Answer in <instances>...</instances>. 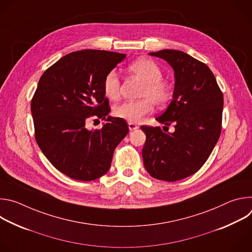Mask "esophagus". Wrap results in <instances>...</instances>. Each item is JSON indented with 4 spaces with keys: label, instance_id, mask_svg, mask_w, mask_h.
<instances>
[{
    "label": "esophagus",
    "instance_id": "esophagus-1",
    "mask_svg": "<svg viewBox=\"0 0 252 252\" xmlns=\"http://www.w3.org/2000/svg\"><path fill=\"white\" fill-rule=\"evenodd\" d=\"M128 128H129V130H134V129L138 128V126L133 123H128Z\"/></svg>",
    "mask_w": 252,
    "mask_h": 252
}]
</instances>
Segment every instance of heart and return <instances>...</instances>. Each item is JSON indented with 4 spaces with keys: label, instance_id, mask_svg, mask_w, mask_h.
Wrapping results in <instances>:
<instances>
[{
    "label": "heart",
    "instance_id": "obj_1",
    "mask_svg": "<svg viewBox=\"0 0 252 252\" xmlns=\"http://www.w3.org/2000/svg\"><path fill=\"white\" fill-rule=\"evenodd\" d=\"M127 69L135 78L143 82L137 100L125 101L117 105L114 114L117 118L128 123H139L151 114L155 104L165 105L171 97V90L167 83L162 81V70L157 63L148 58H139L128 64ZM121 83L116 71L111 70L103 79L102 90L105 96L111 100H118L121 92Z\"/></svg>",
    "mask_w": 252,
    "mask_h": 252
}]
</instances>
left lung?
<instances>
[{
    "label": "left lung",
    "mask_w": 252,
    "mask_h": 252,
    "mask_svg": "<svg viewBox=\"0 0 252 252\" xmlns=\"http://www.w3.org/2000/svg\"><path fill=\"white\" fill-rule=\"evenodd\" d=\"M150 55L165 60L174 70L172 100L157 121L165 126L173 124L175 130L167 133L159 126H140L147 135L141 153L143 164L153 177L176 182L199 170L217 145L223 94L202 62L175 50Z\"/></svg>",
    "instance_id": "8db88e82"
}]
</instances>
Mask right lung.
Returning a JSON list of instances; mask_svg holds the SVG:
<instances>
[{"instance_id":"right-lung-1","label":"right lung","mask_w":252,"mask_h":252,"mask_svg":"<svg viewBox=\"0 0 252 252\" xmlns=\"http://www.w3.org/2000/svg\"><path fill=\"white\" fill-rule=\"evenodd\" d=\"M125 54L84 50L60 59L42 75L31 102L34 137L50 162L68 177L96 179L111 167L114 152L129 131L126 122L107 117L110 101L102 83ZM107 123L89 131L85 123Z\"/></svg>"}]
</instances>
